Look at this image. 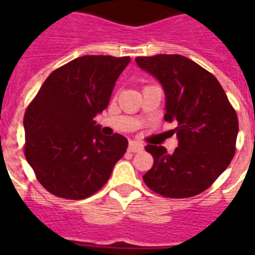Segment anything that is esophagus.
Listing matches in <instances>:
<instances>
[{"instance_id": "obj_1", "label": "esophagus", "mask_w": 255, "mask_h": 255, "mask_svg": "<svg viewBox=\"0 0 255 255\" xmlns=\"http://www.w3.org/2000/svg\"><path fill=\"white\" fill-rule=\"evenodd\" d=\"M143 144L138 143V141H130L129 143V152H132V153H136V152H140V150H143Z\"/></svg>"}]
</instances>
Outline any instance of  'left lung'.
<instances>
[{"mask_svg":"<svg viewBox=\"0 0 255 255\" xmlns=\"http://www.w3.org/2000/svg\"><path fill=\"white\" fill-rule=\"evenodd\" d=\"M140 69L159 80L166 94L164 120L176 123L179 147L168 154L148 144L153 167L145 185L166 198L203 193L235 155L239 121L226 93L209 71L181 55L136 57Z\"/></svg>","mask_w":255,"mask_h":255,"instance_id":"8db88e82","label":"left lung"}]
</instances>
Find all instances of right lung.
Returning <instances> with one entry per match:
<instances>
[{"mask_svg":"<svg viewBox=\"0 0 255 255\" xmlns=\"http://www.w3.org/2000/svg\"><path fill=\"white\" fill-rule=\"evenodd\" d=\"M129 56H82L49 74L24 115V153L38 181L65 199H85L108 181L128 139L93 120L108 106Z\"/></svg>","mask_w":255,"mask_h":255,"instance_id":"add662e5","label":"right lung"}]
</instances>
